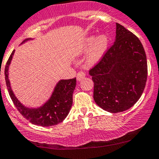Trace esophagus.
Wrapping results in <instances>:
<instances>
[{
    "label": "esophagus",
    "instance_id": "1",
    "mask_svg": "<svg viewBox=\"0 0 159 159\" xmlns=\"http://www.w3.org/2000/svg\"><path fill=\"white\" fill-rule=\"evenodd\" d=\"M85 75H86V74L84 73V72H82V71H80V72H79L78 73H77V75H76L77 80H79V81L82 80L83 79H84V77H85Z\"/></svg>",
    "mask_w": 159,
    "mask_h": 159
}]
</instances>
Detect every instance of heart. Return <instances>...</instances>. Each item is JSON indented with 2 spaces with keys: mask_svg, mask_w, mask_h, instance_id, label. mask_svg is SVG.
Wrapping results in <instances>:
<instances>
[{
  "mask_svg": "<svg viewBox=\"0 0 159 159\" xmlns=\"http://www.w3.org/2000/svg\"><path fill=\"white\" fill-rule=\"evenodd\" d=\"M108 46V38L105 34H101L93 38V37H88L84 43V48H90L87 61L89 65L96 63L100 60L106 51Z\"/></svg>",
  "mask_w": 159,
  "mask_h": 159,
  "instance_id": "b5f03b06",
  "label": "heart"
}]
</instances>
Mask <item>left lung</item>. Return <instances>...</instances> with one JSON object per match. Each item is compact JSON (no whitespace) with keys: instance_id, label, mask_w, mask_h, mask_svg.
<instances>
[{"instance_id":"obj_1","label":"left lung","mask_w":159,"mask_h":159,"mask_svg":"<svg viewBox=\"0 0 159 159\" xmlns=\"http://www.w3.org/2000/svg\"><path fill=\"white\" fill-rule=\"evenodd\" d=\"M89 73L98 106L111 113L129 109L138 101L146 85L148 63L141 42L116 23V41Z\"/></svg>"}]
</instances>
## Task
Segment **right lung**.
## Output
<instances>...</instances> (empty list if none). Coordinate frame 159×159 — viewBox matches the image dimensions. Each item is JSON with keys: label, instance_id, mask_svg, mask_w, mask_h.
Returning a JSON list of instances; mask_svg holds the SVG:
<instances>
[{"label": "right lung", "instance_id": "1", "mask_svg": "<svg viewBox=\"0 0 159 159\" xmlns=\"http://www.w3.org/2000/svg\"><path fill=\"white\" fill-rule=\"evenodd\" d=\"M26 39L25 40H27ZM24 40V41H25ZM23 41V42H24ZM15 51H13L6 63L4 75L7 90L18 111L31 123L41 126H51L62 122L69 114L72 105V93L76 85V79L62 80L56 85L51 98L42 107L28 108L24 107L13 93L8 80V66Z\"/></svg>", "mask_w": 159, "mask_h": 159}]
</instances>
